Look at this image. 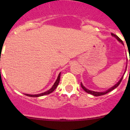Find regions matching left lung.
<instances>
[{"label": "left lung", "mask_w": 130, "mask_h": 130, "mask_svg": "<svg viewBox=\"0 0 130 130\" xmlns=\"http://www.w3.org/2000/svg\"><path fill=\"white\" fill-rule=\"evenodd\" d=\"M111 35H112V36H114V37H115V38H116L117 39V40L119 42H120V43H121V44H123V45H124V44H123V41H122L121 39H120V38L118 37V36H116V35H115V34H113V33H111ZM126 67H127V65H126ZM126 70H125V72H124V73H125ZM123 75L122 76V77H121V78H120V80H119L118 82L117 83H116V84L115 85V86H112V87H111V88L109 89H107V90H106V91H104V92H95V91H93V90H90L87 89V88H86V87H85L84 86H83V84H82V82H81V84H80V86H81V87H82V88L86 92L89 93V94H92V95H94V96H100V95H104V94H107V93L109 92H111V90H112L113 89H115V88H116V87H117L120 84V83H121V82L122 79H123Z\"/></svg>", "instance_id": "8db88e82"}]
</instances>
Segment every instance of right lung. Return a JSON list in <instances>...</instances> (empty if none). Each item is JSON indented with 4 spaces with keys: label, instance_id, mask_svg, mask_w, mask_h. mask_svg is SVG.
Returning <instances> with one entry per match:
<instances>
[{
    "label": "right lung",
    "instance_id": "right-lung-1",
    "mask_svg": "<svg viewBox=\"0 0 130 130\" xmlns=\"http://www.w3.org/2000/svg\"><path fill=\"white\" fill-rule=\"evenodd\" d=\"M60 75H61V72H60V73L58 74V77H57V79L56 80L54 84L53 85V86H52V88H51L50 89H49L48 90H47V91L41 93V94H34V95H32V94H25V95H27V96H29V97H32V98H36V97L43 96V95H47V94H50V93L53 92L55 90V89L57 88V87L58 85V84H59V82H60Z\"/></svg>",
    "mask_w": 130,
    "mask_h": 130
}]
</instances>
